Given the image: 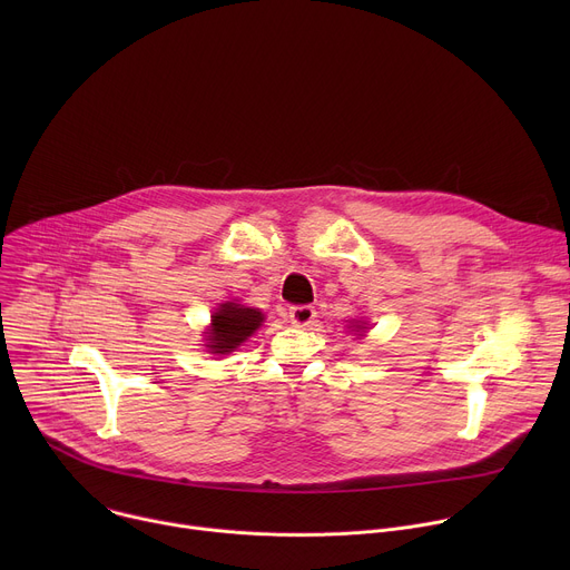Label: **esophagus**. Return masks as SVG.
<instances>
[{
    "instance_id": "34e87169",
    "label": "esophagus",
    "mask_w": 570,
    "mask_h": 570,
    "mask_svg": "<svg viewBox=\"0 0 570 570\" xmlns=\"http://www.w3.org/2000/svg\"><path fill=\"white\" fill-rule=\"evenodd\" d=\"M288 317L295 324V327H308V324L315 320V308L313 306H291Z\"/></svg>"
}]
</instances>
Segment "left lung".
<instances>
[{
    "label": "left lung",
    "instance_id": "left-lung-1",
    "mask_svg": "<svg viewBox=\"0 0 570 570\" xmlns=\"http://www.w3.org/2000/svg\"><path fill=\"white\" fill-rule=\"evenodd\" d=\"M352 327H354V332H365V330H367L363 320H356V322L352 324ZM358 336H363V334H358Z\"/></svg>",
    "mask_w": 570,
    "mask_h": 570
}]
</instances>
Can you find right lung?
Masks as SVG:
<instances>
[{
	"mask_svg": "<svg viewBox=\"0 0 570 570\" xmlns=\"http://www.w3.org/2000/svg\"><path fill=\"white\" fill-rule=\"evenodd\" d=\"M266 315L259 308L243 306L236 302L220 304L214 315L207 334V350L212 354H229L240 343H246L259 327Z\"/></svg>",
	"mask_w": 570,
	"mask_h": 570,
	"instance_id": "add662e5",
	"label": "right lung"
}]
</instances>
